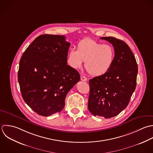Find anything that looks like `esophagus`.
I'll return each instance as SVG.
<instances>
[{
	"label": "esophagus",
	"instance_id": "1",
	"mask_svg": "<svg viewBox=\"0 0 153 153\" xmlns=\"http://www.w3.org/2000/svg\"><path fill=\"white\" fill-rule=\"evenodd\" d=\"M80 79L82 81H86L87 80V78L86 77H85L84 76H80Z\"/></svg>",
	"mask_w": 153,
	"mask_h": 153
}]
</instances>
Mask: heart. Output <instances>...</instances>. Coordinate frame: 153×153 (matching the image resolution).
Returning <instances> with one entry per match:
<instances>
[{
  "instance_id": "obj_1",
  "label": "heart",
  "mask_w": 153,
  "mask_h": 153,
  "mask_svg": "<svg viewBox=\"0 0 153 153\" xmlns=\"http://www.w3.org/2000/svg\"><path fill=\"white\" fill-rule=\"evenodd\" d=\"M115 56L113 48L91 39H84L77 44V49L68 52V62L74 68L85 67L89 74L100 76L106 73L111 67Z\"/></svg>"
}]
</instances>
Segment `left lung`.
Here are the masks:
<instances>
[{
    "mask_svg": "<svg viewBox=\"0 0 153 153\" xmlns=\"http://www.w3.org/2000/svg\"><path fill=\"white\" fill-rule=\"evenodd\" d=\"M114 47L115 56L110 69L89 80V111L105 119L114 117L128 106L137 85L138 65L129 46L113 37L100 38Z\"/></svg>",
    "mask_w": 153,
    "mask_h": 153,
    "instance_id": "obj_1",
    "label": "left lung"
}]
</instances>
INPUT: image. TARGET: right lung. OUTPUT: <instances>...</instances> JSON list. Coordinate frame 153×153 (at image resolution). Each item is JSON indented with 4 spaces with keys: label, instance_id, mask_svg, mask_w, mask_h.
<instances>
[{
    "label": "right lung",
    "instance_id": "obj_1",
    "mask_svg": "<svg viewBox=\"0 0 153 153\" xmlns=\"http://www.w3.org/2000/svg\"><path fill=\"white\" fill-rule=\"evenodd\" d=\"M70 46L64 36L43 34L21 58L18 80L21 95L39 115L62 111L67 94L80 79L79 72L67 65Z\"/></svg>",
    "mask_w": 153,
    "mask_h": 153
}]
</instances>
